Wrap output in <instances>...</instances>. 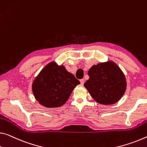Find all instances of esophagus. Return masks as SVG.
Segmentation results:
<instances>
[{
    "instance_id": "obj_1",
    "label": "esophagus",
    "mask_w": 147,
    "mask_h": 147,
    "mask_svg": "<svg viewBox=\"0 0 147 147\" xmlns=\"http://www.w3.org/2000/svg\"><path fill=\"white\" fill-rule=\"evenodd\" d=\"M80 82L81 83V84H84V79H81Z\"/></svg>"
}]
</instances>
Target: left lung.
Returning <instances> with one entry per match:
<instances>
[{
    "label": "left lung",
    "mask_w": 147,
    "mask_h": 147,
    "mask_svg": "<svg viewBox=\"0 0 147 147\" xmlns=\"http://www.w3.org/2000/svg\"><path fill=\"white\" fill-rule=\"evenodd\" d=\"M90 78L84 87L97 103L112 105L123 96L126 89V80L120 67L109 61L93 65L88 71Z\"/></svg>",
    "instance_id": "8db88e82"
}]
</instances>
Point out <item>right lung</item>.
<instances>
[{
	"instance_id": "obj_1",
	"label": "right lung",
	"mask_w": 147,
	"mask_h": 147,
	"mask_svg": "<svg viewBox=\"0 0 147 147\" xmlns=\"http://www.w3.org/2000/svg\"><path fill=\"white\" fill-rule=\"evenodd\" d=\"M80 84L63 65L52 61L46 65L34 79L32 90L39 103L47 108H53L66 103L74 88Z\"/></svg>"
}]
</instances>
